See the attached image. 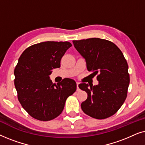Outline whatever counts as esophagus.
Returning <instances> with one entry per match:
<instances>
[{
    "mask_svg": "<svg viewBox=\"0 0 145 145\" xmlns=\"http://www.w3.org/2000/svg\"><path fill=\"white\" fill-rule=\"evenodd\" d=\"M78 85H79V83H78V82H76V86H77L76 90H77V91L80 90V89H79V87H78Z\"/></svg>",
    "mask_w": 145,
    "mask_h": 145,
    "instance_id": "obj_1",
    "label": "esophagus"
}]
</instances>
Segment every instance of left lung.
I'll return each mask as SVG.
<instances>
[{
	"instance_id": "obj_1",
	"label": "left lung",
	"mask_w": 145,
	"mask_h": 145,
	"mask_svg": "<svg viewBox=\"0 0 145 145\" xmlns=\"http://www.w3.org/2000/svg\"><path fill=\"white\" fill-rule=\"evenodd\" d=\"M72 42L85 59L88 71L97 75L98 81L94 86L86 83L78 85L88 94L81 108L88 116L98 120L113 116L125 100L130 82L123 54L116 45L106 39L89 38Z\"/></svg>"
}]
</instances>
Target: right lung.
Masks as SVG:
<instances>
[{"instance_id":"obj_1","label":"right lung","mask_w":145,"mask_h":145,"mask_svg":"<svg viewBox=\"0 0 145 145\" xmlns=\"http://www.w3.org/2000/svg\"><path fill=\"white\" fill-rule=\"evenodd\" d=\"M71 46L68 41H45L27 47L20 57L14 72L15 88L20 103L32 118L43 121L57 118L76 91L73 79L53 84L49 77Z\"/></svg>"}]
</instances>
